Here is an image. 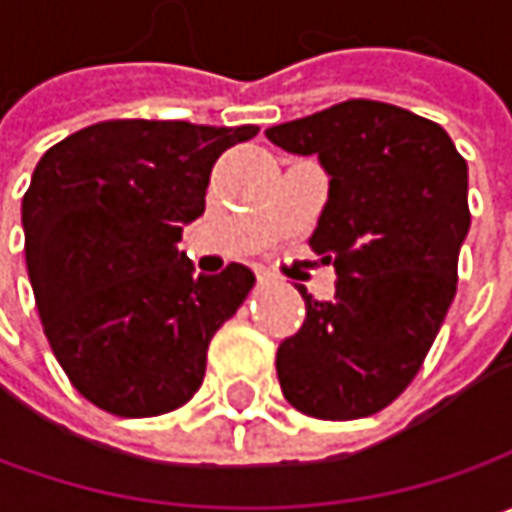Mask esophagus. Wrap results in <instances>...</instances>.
Segmentation results:
<instances>
[{"instance_id": "34e87169", "label": "esophagus", "mask_w": 512, "mask_h": 512, "mask_svg": "<svg viewBox=\"0 0 512 512\" xmlns=\"http://www.w3.org/2000/svg\"><path fill=\"white\" fill-rule=\"evenodd\" d=\"M256 279H259V285H270V282H273L276 276H273L270 270H256Z\"/></svg>"}]
</instances>
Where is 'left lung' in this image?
Listing matches in <instances>:
<instances>
[{"label": "left lung", "mask_w": 512, "mask_h": 512, "mask_svg": "<svg viewBox=\"0 0 512 512\" xmlns=\"http://www.w3.org/2000/svg\"><path fill=\"white\" fill-rule=\"evenodd\" d=\"M265 136L330 176L310 247L339 276L330 302L299 287L307 316L276 353L282 393L313 419L373 416L413 382L456 296L467 162L436 122L370 99Z\"/></svg>", "instance_id": "left-lung-1"}]
</instances>
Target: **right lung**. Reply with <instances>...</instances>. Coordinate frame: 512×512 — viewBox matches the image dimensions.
Listing matches in <instances>:
<instances>
[{
  "label": "right lung",
  "mask_w": 512,
  "mask_h": 512,
  "mask_svg": "<svg viewBox=\"0 0 512 512\" xmlns=\"http://www.w3.org/2000/svg\"><path fill=\"white\" fill-rule=\"evenodd\" d=\"M256 133L113 119L39 159L22 199L30 287L56 362L96 407L148 419L202 387L207 344L256 276H196L182 227L205 213L216 159Z\"/></svg>",
  "instance_id": "obj_1"
}]
</instances>
